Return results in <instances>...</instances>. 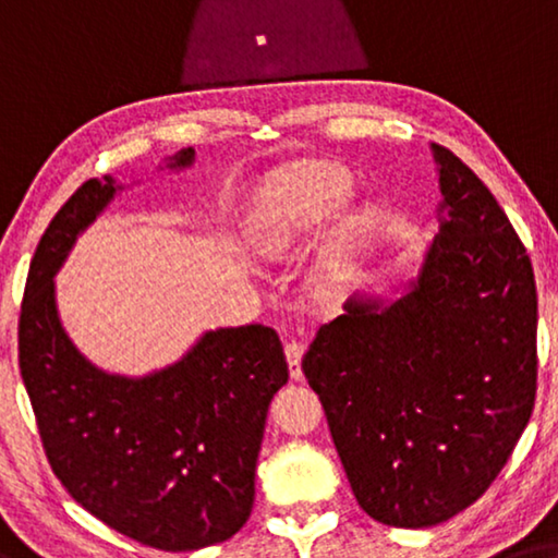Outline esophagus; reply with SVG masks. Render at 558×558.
Segmentation results:
<instances>
[{
	"label": "esophagus",
	"instance_id": "1",
	"mask_svg": "<svg viewBox=\"0 0 558 558\" xmlns=\"http://www.w3.org/2000/svg\"><path fill=\"white\" fill-rule=\"evenodd\" d=\"M303 342L290 340L286 342V357H288V367H290V377L300 379L303 377V369H300V360H303Z\"/></svg>",
	"mask_w": 558,
	"mask_h": 558
}]
</instances>
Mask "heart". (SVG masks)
<instances>
[{"mask_svg": "<svg viewBox=\"0 0 558 558\" xmlns=\"http://www.w3.org/2000/svg\"><path fill=\"white\" fill-rule=\"evenodd\" d=\"M352 196V179L335 163H303L282 175L270 191L258 223L253 228V243L260 253L286 255L307 235L323 231L340 216ZM369 214H355L344 220L340 241L327 251L323 260V282L335 286L340 280L348 251L367 231Z\"/></svg>", "mask_w": 558, "mask_h": 558, "instance_id": "1", "label": "heart"}]
</instances>
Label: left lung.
<instances>
[{"label":"left lung","mask_w":558,"mask_h":558,"mask_svg":"<svg viewBox=\"0 0 558 558\" xmlns=\"http://www.w3.org/2000/svg\"><path fill=\"white\" fill-rule=\"evenodd\" d=\"M439 233L392 303L352 298L303 373L362 509L387 526L452 519L497 480L536 400V282L492 191L432 144Z\"/></svg>","instance_id":"obj_1"}]
</instances>
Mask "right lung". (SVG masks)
I'll return each instance as SVG.
<instances>
[{
    "label": "right lung",
    "mask_w": 558,
    "mask_h": 558,
    "mask_svg": "<svg viewBox=\"0 0 558 558\" xmlns=\"http://www.w3.org/2000/svg\"><path fill=\"white\" fill-rule=\"evenodd\" d=\"M193 148L168 168H189ZM111 175L78 185L34 253L20 315V369L51 470L106 526L161 551L226 542L253 509L268 404L288 383L278 332L208 330L163 369L109 375L59 320L54 276L109 206Z\"/></svg>",
    "instance_id": "right-lung-1"
}]
</instances>
